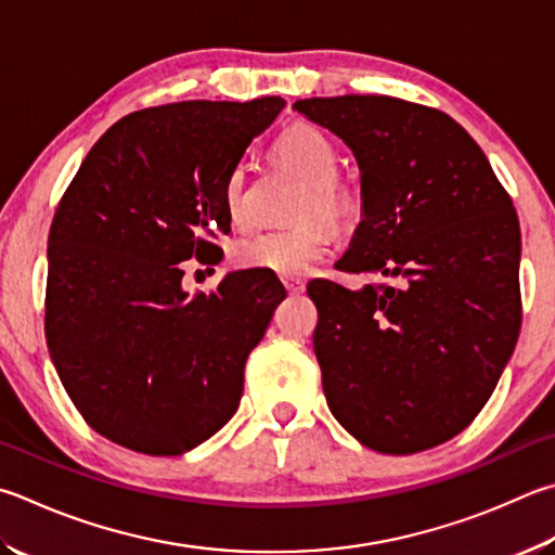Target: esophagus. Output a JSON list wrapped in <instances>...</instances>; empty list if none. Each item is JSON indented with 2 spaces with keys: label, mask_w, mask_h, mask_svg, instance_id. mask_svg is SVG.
I'll return each mask as SVG.
<instances>
[{
  "label": "esophagus",
  "mask_w": 555,
  "mask_h": 555,
  "mask_svg": "<svg viewBox=\"0 0 555 555\" xmlns=\"http://www.w3.org/2000/svg\"><path fill=\"white\" fill-rule=\"evenodd\" d=\"M281 284H284V288L288 291V294H304V281L300 279H294V276H284L281 279Z\"/></svg>",
  "instance_id": "34e87169"
}]
</instances>
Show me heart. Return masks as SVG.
Listing matches in <instances>:
<instances>
[{
  "label": "heart",
  "instance_id": "heart-1",
  "mask_svg": "<svg viewBox=\"0 0 555 555\" xmlns=\"http://www.w3.org/2000/svg\"><path fill=\"white\" fill-rule=\"evenodd\" d=\"M276 163L306 181V191L298 201L296 218L304 220L286 230H261V233L240 240L235 261L243 269L269 271L276 276H304L327 255L330 230L347 228L359 214V194L341 177L339 155L332 140L310 124H294L276 138ZM223 206L235 225L251 220L247 167L237 165L223 181ZM323 219L318 221L314 216Z\"/></svg>",
  "mask_w": 555,
  "mask_h": 555
}]
</instances>
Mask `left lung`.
Listing matches in <instances>:
<instances>
[{"mask_svg":"<svg viewBox=\"0 0 555 555\" xmlns=\"http://www.w3.org/2000/svg\"><path fill=\"white\" fill-rule=\"evenodd\" d=\"M361 169L349 274L400 284H308L312 347L332 415L361 444L405 456L466 429L519 335V220L488 157L444 111L396 96L300 99Z\"/></svg>","mask_w":555,"mask_h":555,"instance_id":"obj_1","label":"left lung"}]
</instances>
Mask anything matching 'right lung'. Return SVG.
I'll return each mask as SVG.
<instances>
[{
  "instance_id": "add662e5",
  "label": "right lung",
  "mask_w": 555,
  "mask_h": 555,
  "mask_svg": "<svg viewBox=\"0 0 555 555\" xmlns=\"http://www.w3.org/2000/svg\"><path fill=\"white\" fill-rule=\"evenodd\" d=\"M281 108L284 99L264 96L133 111L60 198L46 341L79 415L120 447L179 456L235 415L245 361L286 291L247 269L189 296L181 261L223 259V181Z\"/></svg>"
}]
</instances>
